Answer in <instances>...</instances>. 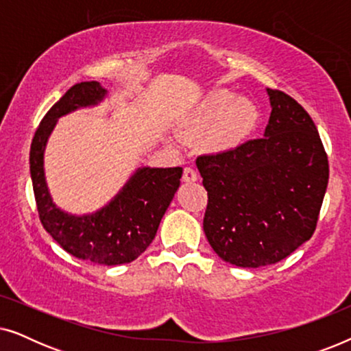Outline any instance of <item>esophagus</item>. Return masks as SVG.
Masks as SVG:
<instances>
[{"label": "esophagus", "instance_id": "1", "mask_svg": "<svg viewBox=\"0 0 351 351\" xmlns=\"http://www.w3.org/2000/svg\"><path fill=\"white\" fill-rule=\"evenodd\" d=\"M182 179H184L185 182H196L198 180V174H196V171L193 169V167L186 166L184 169V176H182Z\"/></svg>", "mask_w": 351, "mask_h": 351}]
</instances>
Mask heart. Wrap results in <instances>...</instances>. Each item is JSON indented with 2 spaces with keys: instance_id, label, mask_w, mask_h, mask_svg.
<instances>
[{
  "instance_id": "heart-1",
  "label": "heart",
  "mask_w": 351,
  "mask_h": 351,
  "mask_svg": "<svg viewBox=\"0 0 351 351\" xmlns=\"http://www.w3.org/2000/svg\"><path fill=\"white\" fill-rule=\"evenodd\" d=\"M258 124V110L251 100L237 99L227 89L213 90L186 126L190 136L208 132L206 143L215 150L239 145Z\"/></svg>"
}]
</instances>
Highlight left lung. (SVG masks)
I'll return each instance as SVG.
<instances>
[{"mask_svg":"<svg viewBox=\"0 0 351 351\" xmlns=\"http://www.w3.org/2000/svg\"><path fill=\"white\" fill-rule=\"evenodd\" d=\"M267 93L262 138L196 160L208 191L206 238L222 261L243 268L273 265L308 241L329 179L310 114L282 90Z\"/></svg>","mask_w":351,"mask_h":351,"instance_id":"obj_1","label":"left lung"}]
</instances>
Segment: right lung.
Wrapping results in <instances>:
<instances>
[{
  "label": "right lung",
  "instance_id": "obj_1",
  "mask_svg": "<svg viewBox=\"0 0 351 351\" xmlns=\"http://www.w3.org/2000/svg\"><path fill=\"white\" fill-rule=\"evenodd\" d=\"M107 90L97 81L78 83L41 119L30 148V174L43 227L66 252L100 265H121L141 256L180 185L182 167H141L123 190L97 213L66 214L52 203L45 177V147L57 119L76 108L99 104Z\"/></svg>",
  "mask_w": 351,
  "mask_h": 351
}]
</instances>
